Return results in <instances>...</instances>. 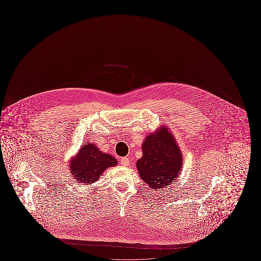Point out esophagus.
I'll use <instances>...</instances> for the list:
<instances>
[{
    "label": "esophagus",
    "mask_w": 261,
    "mask_h": 261,
    "mask_svg": "<svg viewBox=\"0 0 261 261\" xmlns=\"http://www.w3.org/2000/svg\"><path fill=\"white\" fill-rule=\"evenodd\" d=\"M120 162H121V164L124 165V166H129V165H130V160H129L128 158H122V159H120Z\"/></svg>",
    "instance_id": "esophagus-1"
}]
</instances>
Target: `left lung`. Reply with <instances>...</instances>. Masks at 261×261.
Returning a JSON list of instances; mask_svg holds the SVG:
<instances>
[{"label": "left lung", "instance_id": "1", "mask_svg": "<svg viewBox=\"0 0 261 261\" xmlns=\"http://www.w3.org/2000/svg\"><path fill=\"white\" fill-rule=\"evenodd\" d=\"M142 150L143 156L136 163L142 180L155 190L173 183L181 171L183 159L179 146L167 127L162 126L146 137Z\"/></svg>", "mask_w": 261, "mask_h": 261}]
</instances>
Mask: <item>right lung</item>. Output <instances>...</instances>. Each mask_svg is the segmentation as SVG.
I'll use <instances>...</instances> for the list:
<instances>
[{
  "mask_svg": "<svg viewBox=\"0 0 261 261\" xmlns=\"http://www.w3.org/2000/svg\"><path fill=\"white\" fill-rule=\"evenodd\" d=\"M115 165L117 161L112 155L100 151L94 144L86 143L71 160L69 170L75 180L85 185L97 182L106 169Z\"/></svg>",
  "mask_w": 261,
  "mask_h": 261,
  "instance_id": "add662e5",
  "label": "right lung"
}]
</instances>
